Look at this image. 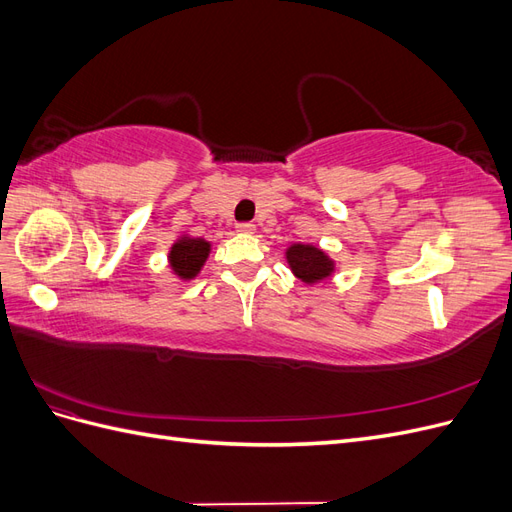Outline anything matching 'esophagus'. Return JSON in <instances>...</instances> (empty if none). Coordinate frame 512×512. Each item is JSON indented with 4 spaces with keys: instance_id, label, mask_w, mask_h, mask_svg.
Segmentation results:
<instances>
[{
    "instance_id": "34e87169",
    "label": "esophagus",
    "mask_w": 512,
    "mask_h": 512,
    "mask_svg": "<svg viewBox=\"0 0 512 512\" xmlns=\"http://www.w3.org/2000/svg\"><path fill=\"white\" fill-rule=\"evenodd\" d=\"M254 230H256V226H254V224H250V222H241V224H237V232H241V235H252Z\"/></svg>"
}]
</instances>
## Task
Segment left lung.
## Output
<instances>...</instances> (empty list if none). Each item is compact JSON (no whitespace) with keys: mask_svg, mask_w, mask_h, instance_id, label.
I'll list each match as a JSON object with an SVG mask.
<instances>
[{"mask_svg":"<svg viewBox=\"0 0 512 512\" xmlns=\"http://www.w3.org/2000/svg\"><path fill=\"white\" fill-rule=\"evenodd\" d=\"M290 271L305 284H318L329 280L335 271V262L320 247L309 243H292L286 250Z\"/></svg>","mask_w":512,"mask_h":512,"instance_id":"obj_1","label":"left lung"}]
</instances>
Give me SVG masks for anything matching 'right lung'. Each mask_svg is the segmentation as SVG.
<instances>
[{
    "mask_svg": "<svg viewBox=\"0 0 512 512\" xmlns=\"http://www.w3.org/2000/svg\"><path fill=\"white\" fill-rule=\"evenodd\" d=\"M211 243L200 237H179L168 252V265L181 280H194L209 258Z\"/></svg>",
    "mask_w": 512,
    "mask_h": 512,
    "instance_id": "1",
    "label": "right lung"
}]
</instances>
